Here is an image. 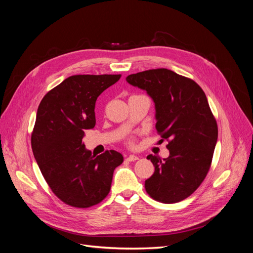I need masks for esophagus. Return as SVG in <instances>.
Returning <instances> with one entry per match:
<instances>
[{
	"instance_id": "34e87169",
	"label": "esophagus",
	"mask_w": 253,
	"mask_h": 253,
	"mask_svg": "<svg viewBox=\"0 0 253 253\" xmlns=\"http://www.w3.org/2000/svg\"><path fill=\"white\" fill-rule=\"evenodd\" d=\"M138 158L139 157L137 155H129V156L126 157V160H127V162H135V160H137Z\"/></svg>"
}]
</instances>
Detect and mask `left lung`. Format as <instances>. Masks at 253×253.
I'll return each instance as SVG.
<instances>
[{"instance_id": "1", "label": "left lung", "mask_w": 253, "mask_h": 253, "mask_svg": "<svg viewBox=\"0 0 253 253\" xmlns=\"http://www.w3.org/2000/svg\"><path fill=\"white\" fill-rule=\"evenodd\" d=\"M126 81L153 99L156 129L169 141V157H147L155 171L145 180V191L155 201L178 203L201 186L210 169L217 125L208 100L196 82L167 68L132 74Z\"/></svg>"}]
</instances>
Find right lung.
Here are the masks:
<instances>
[{
  "instance_id": "1",
  "label": "right lung",
  "mask_w": 253,
  "mask_h": 253,
  "mask_svg": "<svg viewBox=\"0 0 253 253\" xmlns=\"http://www.w3.org/2000/svg\"><path fill=\"white\" fill-rule=\"evenodd\" d=\"M121 75H75L45 95L37 112L32 148L44 179L61 201L88 208L108 196L113 173L124 162L110 150L91 155L82 142L96 125L97 98Z\"/></svg>"
}]
</instances>
